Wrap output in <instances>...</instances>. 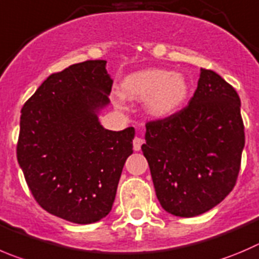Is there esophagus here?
Masks as SVG:
<instances>
[{"mask_svg": "<svg viewBox=\"0 0 259 259\" xmlns=\"http://www.w3.org/2000/svg\"><path fill=\"white\" fill-rule=\"evenodd\" d=\"M142 145H144V140H142L141 137H135L134 139V150L135 151H140Z\"/></svg>", "mask_w": 259, "mask_h": 259, "instance_id": "esophagus-1", "label": "esophagus"}]
</instances>
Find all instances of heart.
Listing matches in <instances>:
<instances>
[{
    "label": "heart",
    "mask_w": 259,
    "mask_h": 259,
    "mask_svg": "<svg viewBox=\"0 0 259 259\" xmlns=\"http://www.w3.org/2000/svg\"><path fill=\"white\" fill-rule=\"evenodd\" d=\"M120 89L123 97L128 99L146 100L147 113L161 119L177 114L189 97V85L184 75L159 68L130 73L122 81ZM123 97L114 98L118 108H124Z\"/></svg>",
    "instance_id": "b5f03b06"
}]
</instances>
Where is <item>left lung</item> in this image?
<instances>
[{
    "label": "left lung",
    "mask_w": 259,
    "mask_h": 259,
    "mask_svg": "<svg viewBox=\"0 0 259 259\" xmlns=\"http://www.w3.org/2000/svg\"><path fill=\"white\" fill-rule=\"evenodd\" d=\"M142 152L166 212L193 218L219 205L236 183L244 124L235 89L201 68L189 104L177 114L146 123Z\"/></svg>",
    "instance_id": "obj_1"
}]
</instances>
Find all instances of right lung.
Here are the masks:
<instances>
[{"mask_svg":"<svg viewBox=\"0 0 259 259\" xmlns=\"http://www.w3.org/2000/svg\"><path fill=\"white\" fill-rule=\"evenodd\" d=\"M107 61H85L52 73L24 104L17 161L29 189L49 213L93 224L112 210L135 128L105 130L110 103Z\"/></svg>","mask_w":259,"mask_h":259,"instance_id":"add662e5","label":"right lung"}]
</instances>
